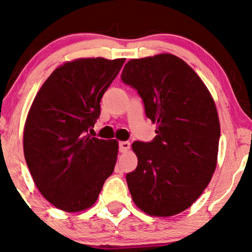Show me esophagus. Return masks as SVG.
<instances>
[{"label":"esophagus","instance_id":"1","mask_svg":"<svg viewBox=\"0 0 252 252\" xmlns=\"http://www.w3.org/2000/svg\"><path fill=\"white\" fill-rule=\"evenodd\" d=\"M119 149L121 153H126L130 149V142L129 141H120L119 142Z\"/></svg>","mask_w":252,"mask_h":252}]
</instances>
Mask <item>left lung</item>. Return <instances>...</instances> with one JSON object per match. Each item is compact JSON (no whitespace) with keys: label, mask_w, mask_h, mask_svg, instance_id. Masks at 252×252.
Returning <instances> with one entry per match:
<instances>
[{"label":"left lung","mask_w":252,"mask_h":252,"mask_svg":"<svg viewBox=\"0 0 252 252\" xmlns=\"http://www.w3.org/2000/svg\"><path fill=\"white\" fill-rule=\"evenodd\" d=\"M121 80L137 90L157 125L152 141L132 144L138 166L126 174L131 197L149 215H176L197 200L215 171V103L198 74L172 54L130 60Z\"/></svg>","instance_id":"8db88e82"}]
</instances>
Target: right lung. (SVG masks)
<instances>
[{"mask_svg":"<svg viewBox=\"0 0 252 252\" xmlns=\"http://www.w3.org/2000/svg\"><path fill=\"white\" fill-rule=\"evenodd\" d=\"M125 61L66 62L33 99L25 126V158L36 187L55 207L70 213L89 208L113 173L118 141L92 137L88 131Z\"/></svg>","mask_w":252,"mask_h":252,"instance_id":"right-lung-1","label":"right lung"}]
</instances>
